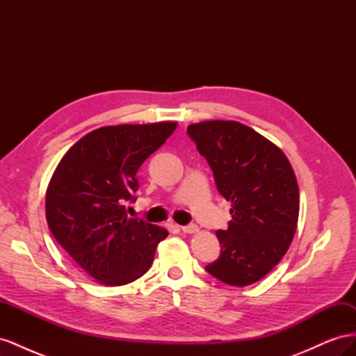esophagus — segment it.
Instances as JSON below:
<instances>
[{"label":"esophagus","mask_w":356,"mask_h":356,"mask_svg":"<svg viewBox=\"0 0 356 356\" xmlns=\"http://www.w3.org/2000/svg\"><path fill=\"white\" fill-rule=\"evenodd\" d=\"M181 230L187 233V234H193V233H197L199 232V227L196 224H188V225H182Z\"/></svg>","instance_id":"obj_1"}]
</instances>
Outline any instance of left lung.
<instances>
[{
    "mask_svg": "<svg viewBox=\"0 0 356 356\" xmlns=\"http://www.w3.org/2000/svg\"><path fill=\"white\" fill-rule=\"evenodd\" d=\"M213 172L220 195L232 202L227 230H218V260L207 272L246 286L282 260L298 221L300 195L289 160L273 143L238 122L211 120L187 127Z\"/></svg>",
    "mask_w": 356,
    "mask_h": 356,
    "instance_id": "obj_1",
    "label": "left lung"
}]
</instances>
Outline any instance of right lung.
<instances>
[{"mask_svg":"<svg viewBox=\"0 0 356 356\" xmlns=\"http://www.w3.org/2000/svg\"><path fill=\"white\" fill-rule=\"evenodd\" d=\"M175 122L105 126L83 136L62 157L46 193L51 234L72 260L104 285L136 281L152 267L168 230L129 218L136 172L166 143Z\"/></svg>","mask_w":356,"mask_h":356,"instance_id":"right-lung-1","label":"right lung"}]
</instances>
